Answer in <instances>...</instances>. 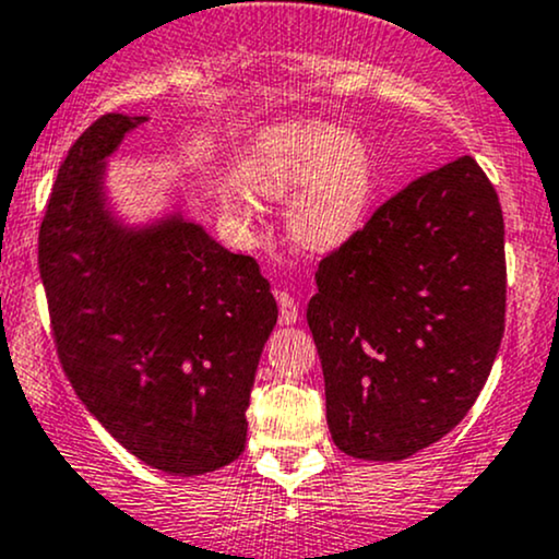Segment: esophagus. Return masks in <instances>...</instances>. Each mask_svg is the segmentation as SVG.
I'll return each mask as SVG.
<instances>
[{
  "label": "esophagus",
  "mask_w": 559,
  "mask_h": 559,
  "mask_svg": "<svg viewBox=\"0 0 559 559\" xmlns=\"http://www.w3.org/2000/svg\"><path fill=\"white\" fill-rule=\"evenodd\" d=\"M275 302H278V318H281V323H284V326H289V323L299 321V305L289 292H284V289L275 292Z\"/></svg>",
  "instance_id": "34e87169"
}]
</instances>
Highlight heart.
Masks as SVG:
<instances>
[{
    "instance_id": "heart-1",
    "label": "heart",
    "mask_w": 559,
    "mask_h": 559,
    "mask_svg": "<svg viewBox=\"0 0 559 559\" xmlns=\"http://www.w3.org/2000/svg\"><path fill=\"white\" fill-rule=\"evenodd\" d=\"M247 182L267 199L289 204V233L305 249L329 251L364 225L379 188L377 162L358 138L334 124H294L270 132L247 162ZM230 210L241 212L238 199Z\"/></svg>"
}]
</instances>
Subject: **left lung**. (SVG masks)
I'll return each instance as SVG.
<instances>
[{
  "label": "left lung",
  "instance_id": "1",
  "mask_svg": "<svg viewBox=\"0 0 559 559\" xmlns=\"http://www.w3.org/2000/svg\"><path fill=\"white\" fill-rule=\"evenodd\" d=\"M308 305L331 440L401 462L467 416L504 334L499 195L472 156L427 171L323 257Z\"/></svg>",
  "mask_w": 559,
  "mask_h": 559
}]
</instances>
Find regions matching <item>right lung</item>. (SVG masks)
Instances as JSON below:
<instances>
[{
  "label": "right lung",
  "instance_id": "obj_1",
  "mask_svg": "<svg viewBox=\"0 0 559 559\" xmlns=\"http://www.w3.org/2000/svg\"><path fill=\"white\" fill-rule=\"evenodd\" d=\"M145 121L106 114L71 145L39 228V273L79 401L140 462L193 477L247 445L278 305L254 257L182 210L143 225L116 214L108 156Z\"/></svg>",
  "mask_w": 559,
  "mask_h": 559
}]
</instances>
